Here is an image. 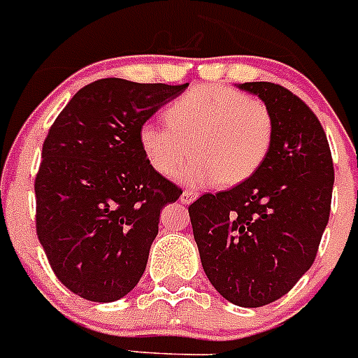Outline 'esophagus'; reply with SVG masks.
<instances>
[{
    "instance_id": "esophagus-1",
    "label": "esophagus",
    "mask_w": 358,
    "mask_h": 358,
    "mask_svg": "<svg viewBox=\"0 0 358 358\" xmlns=\"http://www.w3.org/2000/svg\"><path fill=\"white\" fill-rule=\"evenodd\" d=\"M198 194L194 193V191H191V189H185L184 193H182V196H180V200H182V203H191L196 200Z\"/></svg>"
}]
</instances>
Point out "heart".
<instances>
[{"mask_svg":"<svg viewBox=\"0 0 358 358\" xmlns=\"http://www.w3.org/2000/svg\"><path fill=\"white\" fill-rule=\"evenodd\" d=\"M165 118L167 125L140 127L142 152L162 176H173L193 156L180 173L191 185L242 184L262 167L275 136L266 101L225 85L194 87L167 107Z\"/></svg>","mask_w":358,"mask_h":358,"instance_id":"obj_1","label":"heart"}]
</instances>
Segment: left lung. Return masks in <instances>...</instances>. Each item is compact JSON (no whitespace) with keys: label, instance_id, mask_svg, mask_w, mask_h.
I'll return each instance as SVG.
<instances>
[{"label":"left lung","instance_id":"obj_1","mask_svg":"<svg viewBox=\"0 0 358 358\" xmlns=\"http://www.w3.org/2000/svg\"><path fill=\"white\" fill-rule=\"evenodd\" d=\"M238 87L271 109V151L251 178L202 194L189 216L215 289L233 304L260 308L286 295L313 266L335 171L322 125L299 96L271 82Z\"/></svg>","mask_w":358,"mask_h":358}]
</instances>
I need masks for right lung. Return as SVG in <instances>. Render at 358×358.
<instances>
[{"mask_svg":"<svg viewBox=\"0 0 358 358\" xmlns=\"http://www.w3.org/2000/svg\"><path fill=\"white\" fill-rule=\"evenodd\" d=\"M184 85L98 80L54 120L36 174V233L74 295L114 302L145 271L160 211L182 189L147 164L140 127Z\"/></svg>","mask_w":358,"mask_h":358,"instance_id":"add662e5","label":"right lung"}]
</instances>
